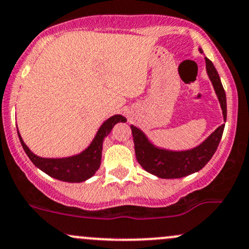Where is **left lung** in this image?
Instances as JSON below:
<instances>
[{"label": "left lung", "mask_w": 249, "mask_h": 249, "mask_svg": "<svg viewBox=\"0 0 249 249\" xmlns=\"http://www.w3.org/2000/svg\"><path fill=\"white\" fill-rule=\"evenodd\" d=\"M201 53L202 49H200ZM207 73H208L218 100L222 108L223 119L227 118L226 93L216 68L213 62L206 58ZM225 124L218 126L201 145L188 151H166L152 145L141 130L131 125L135 154L138 163L147 173L155 175L160 178H181L196 171L201 170L216 151L221 138H222Z\"/></svg>", "instance_id": "8db88e82"}]
</instances>
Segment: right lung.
Returning a JSON list of instances; mask_svg holds the SVG:
<instances>
[{"mask_svg":"<svg viewBox=\"0 0 249 249\" xmlns=\"http://www.w3.org/2000/svg\"><path fill=\"white\" fill-rule=\"evenodd\" d=\"M119 122H126V119L120 114L111 117L106 120L102 125L97 136L91 143V145L87 147L81 154L73 156L68 158H41L34 155L31 150L27 147L23 143L20 133L21 144L29 160H32L33 164L42 170L43 173L49 175L51 177L60 179L64 182L78 183L84 182L87 178L92 177L95 174V171L99 169L100 163H102V151H103V142L106 136L111 132L112 127Z\"/></svg>","mask_w":249,"mask_h":249,"instance_id":"right-lung-1","label":"right lung"}]
</instances>
